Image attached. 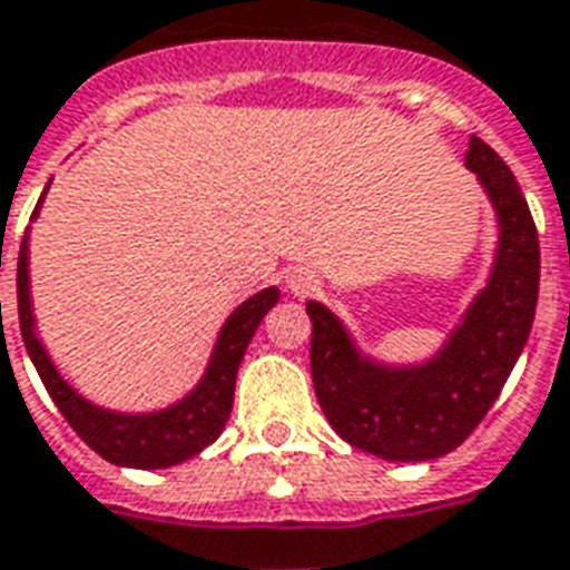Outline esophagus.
I'll return each mask as SVG.
<instances>
[{
    "label": "esophagus",
    "instance_id": "esophagus-1",
    "mask_svg": "<svg viewBox=\"0 0 570 570\" xmlns=\"http://www.w3.org/2000/svg\"><path fill=\"white\" fill-rule=\"evenodd\" d=\"M317 286H320L317 274L305 272V268H293V272L286 274V289H289L293 296H302V298L314 296V293H317Z\"/></svg>",
    "mask_w": 570,
    "mask_h": 570
}]
</instances>
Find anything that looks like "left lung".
<instances>
[{
    "mask_svg": "<svg viewBox=\"0 0 570 570\" xmlns=\"http://www.w3.org/2000/svg\"><path fill=\"white\" fill-rule=\"evenodd\" d=\"M465 166L499 220L487 286L468 302L441 347L420 362H386L353 338L338 314L307 302L311 374L323 414L347 444L386 462L446 456L487 416L529 341L541 281V244L513 171L471 135Z\"/></svg>",
    "mask_w": 570,
    "mask_h": 570,
    "instance_id": "left-lung-1",
    "label": "left lung"
}]
</instances>
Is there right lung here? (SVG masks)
Returning <instances> with one entry per match:
<instances>
[{"label": "right lung", "instance_id": "add662e5", "mask_svg": "<svg viewBox=\"0 0 570 570\" xmlns=\"http://www.w3.org/2000/svg\"><path fill=\"white\" fill-rule=\"evenodd\" d=\"M48 189L50 180L32 210V220L45 205ZM277 302H281V289L265 286L232 311L217 332V341H214L210 360L202 371L199 383L187 395H180L178 402L159 407V411H141V414L138 411H111V407L83 399L81 392L62 377L60 368L50 360L48 347L38 338L32 289H29V229L20 242V256H17V314H20V335L27 344L29 360L36 365L38 377L50 392L53 404L60 407V414L69 420L71 429L81 435V441H87L111 465L120 468L154 471V468L180 465L220 438L232 414L235 377H238L244 350L256 335L265 314Z\"/></svg>", "mask_w": 570, "mask_h": 570}]
</instances>
